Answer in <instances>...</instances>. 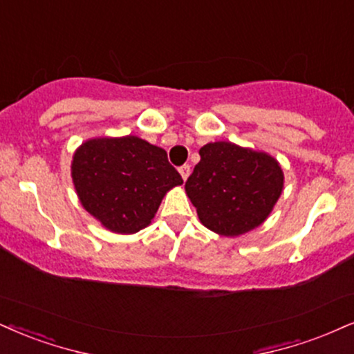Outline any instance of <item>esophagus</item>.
I'll return each mask as SVG.
<instances>
[{
  "label": "esophagus",
  "instance_id": "esophagus-1",
  "mask_svg": "<svg viewBox=\"0 0 354 354\" xmlns=\"http://www.w3.org/2000/svg\"><path fill=\"white\" fill-rule=\"evenodd\" d=\"M178 172H180L182 178H184V180H187V178H189V176H190V165L189 164H184L180 169H178Z\"/></svg>",
  "mask_w": 354,
  "mask_h": 354
}]
</instances>
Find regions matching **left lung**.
I'll list each match as a JSON object with an SVG mask.
<instances>
[{
    "instance_id": "obj_1",
    "label": "left lung",
    "mask_w": 354,
    "mask_h": 354,
    "mask_svg": "<svg viewBox=\"0 0 354 354\" xmlns=\"http://www.w3.org/2000/svg\"><path fill=\"white\" fill-rule=\"evenodd\" d=\"M185 182L200 221L223 236H239L263 225L283 189L272 156L238 144L208 142Z\"/></svg>"
}]
</instances>
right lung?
<instances>
[{
	"label": "right lung",
	"instance_id": "obj_1",
	"mask_svg": "<svg viewBox=\"0 0 354 354\" xmlns=\"http://www.w3.org/2000/svg\"><path fill=\"white\" fill-rule=\"evenodd\" d=\"M72 180L85 210L120 234L146 228L164 195L184 184L167 152L138 136L85 141L73 154Z\"/></svg>",
	"mask_w": 354,
	"mask_h": 354
}]
</instances>
